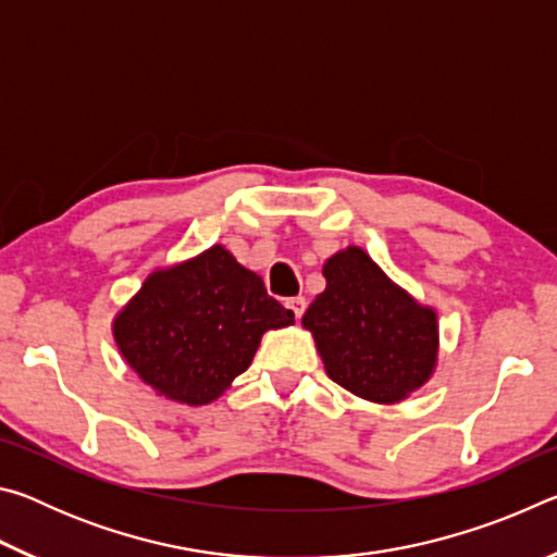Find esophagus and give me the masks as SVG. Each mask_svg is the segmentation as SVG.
<instances>
[{
	"mask_svg": "<svg viewBox=\"0 0 557 557\" xmlns=\"http://www.w3.org/2000/svg\"><path fill=\"white\" fill-rule=\"evenodd\" d=\"M285 305H287L289 312L299 319L301 314H305V309H307V299L305 297H289Z\"/></svg>",
	"mask_w": 557,
	"mask_h": 557,
	"instance_id": "esophagus-1",
	"label": "esophagus"
}]
</instances>
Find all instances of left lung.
Wrapping results in <instances>:
<instances>
[{
  "label": "left lung",
  "instance_id": "8db88e82",
  "mask_svg": "<svg viewBox=\"0 0 557 557\" xmlns=\"http://www.w3.org/2000/svg\"><path fill=\"white\" fill-rule=\"evenodd\" d=\"M322 272L326 289L301 326L312 332L329 379L381 405L422 388L440 354L435 309L395 285L356 245L334 252Z\"/></svg>",
  "mask_w": 557,
  "mask_h": 557
}]
</instances>
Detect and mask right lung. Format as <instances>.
<instances>
[{"label":"right lung","instance_id":"right-lung-1","mask_svg":"<svg viewBox=\"0 0 557 557\" xmlns=\"http://www.w3.org/2000/svg\"><path fill=\"white\" fill-rule=\"evenodd\" d=\"M295 314L268 295L260 275L223 245L159 268L112 319L122 358L157 395L209 405L248 369L270 329Z\"/></svg>","mask_w":557,"mask_h":557}]
</instances>
